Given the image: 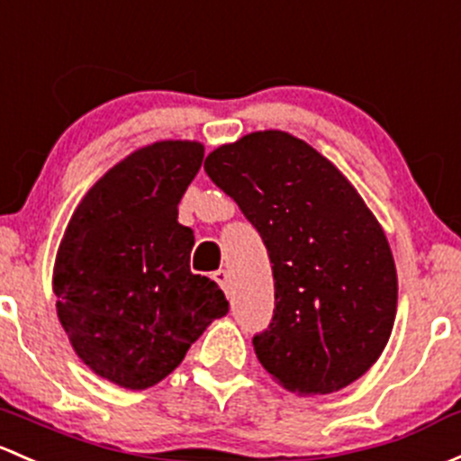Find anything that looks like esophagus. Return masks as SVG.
Masks as SVG:
<instances>
[{
	"mask_svg": "<svg viewBox=\"0 0 461 461\" xmlns=\"http://www.w3.org/2000/svg\"><path fill=\"white\" fill-rule=\"evenodd\" d=\"M214 280L222 287V292H230V271L218 269L214 271Z\"/></svg>",
	"mask_w": 461,
	"mask_h": 461,
	"instance_id": "esophagus-1",
	"label": "esophagus"
}]
</instances>
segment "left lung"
Wrapping results in <instances>:
<instances>
[{
    "label": "left lung",
    "mask_w": 461,
    "mask_h": 461,
    "mask_svg": "<svg viewBox=\"0 0 461 461\" xmlns=\"http://www.w3.org/2000/svg\"><path fill=\"white\" fill-rule=\"evenodd\" d=\"M205 172L263 239L276 309L254 336L285 389L340 391L375 365L397 309V274L377 218L331 161L280 130L221 145Z\"/></svg>",
    "instance_id": "1"
}]
</instances>
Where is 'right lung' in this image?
<instances>
[{"mask_svg":"<svg viewBox=\"0 0 461 461\" xmlns=\"http://www.w3.org/2000/svg\"><path fill=\"white\" fill-rule=\"evenodd\" d=\"M196 141H158L104 174L66 227L52 274L57 316L96 375L141 391L169 375L230 312L190 271L194 234L178 203L201 169Z\"/></svg>","mask_w":461,"mask_h":461,"instance_id":"1","label":"right lung"}]
</instances>
